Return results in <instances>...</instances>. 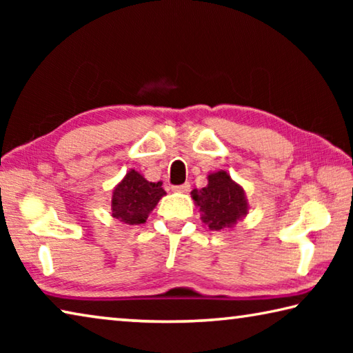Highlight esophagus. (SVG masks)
<instances>
[{
    "mask_svg": "<svg viewBox=\"0 0 353 353\" xmlns=\"http://www.w3.org/2000/svg\"><path fill=\"white\" fill-rule=\"evenodd\" d=\"M172 190L179 191V193H187V191H190V183L185 182L182 185H174V187H172Z\"/></svg>",
    "mask_w": 353,
    "mask_h": 353,
    "instance_id": "34e87169",
    "label": "esophagus"
}]
</instances>
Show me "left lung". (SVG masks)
Wrapping results in <instances>:
<instances>
[{
  "instance_id": "1",
  "label": "left lung",
  "mask_w": 353,
  "mask_h": 353,
  "mask_svg": "<svg viewBox=\"0 0 353 353\" xmlns=\"http://www.w3.org/2000/svg\"><path fill=\"white\" fill-rule=\"evenodd\" d=\"M193 199L201 207L202 221L212 230H221L236 224L248 213V202L240 185L232 181L225 171L208 176L205 188L194 190Z\"/></svg>"
}]
</instances>
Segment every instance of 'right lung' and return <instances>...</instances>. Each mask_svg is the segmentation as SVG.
I'll use <instances>...</instances> for the list:
<instances>
[{
  "label": "right lung",
  "instance_id": "1",
  "mask_svg": "<svg viewBox=\"0 0 353 353\" xmlns=\"http://www.w3.org/2000/svg\"><path fill=\"white\" fill-rule=\"evenodd\" d=\"M165 194L162 183L148 182L137 171H129L123 182L113 190L112 214L126 224L146 223L148 214Z\"/></svg>",
  "mask_w": 353,
  "mask_h": 353
}]
</instances>
